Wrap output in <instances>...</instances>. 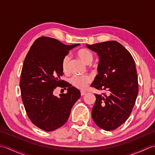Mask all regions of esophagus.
I'll list each match as a JSON object with an SVG mask.
<instances>
[{"label": "esophagus", "instance_id": "34e87169", "mask_svg": "<svg viewBox=\"0 0 155 155\" xmlns=\"http://www.w3.org/2000/svg\"><path fill=\"white\" fill-rule=\"evenodd\" d=\"M86 92H85V91H81V96H84V95L86 94Z\"/></svg>", "mask_w": 155, "mask_h": 155}]
</instances>
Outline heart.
I'll return each mask as SVG.
<instances>
[{"instance_id":"b5f03b06","label":"heart","mask_w":155,"mask_h":155,"mask_svg":"<svg viewBox=\"0 0 155 155\" xmlns=\"http://www.w3.org/2000/svg\"><path fill=\"white\" fill-rule=\"evenodd\" d=\"M77 55L83 62L86 64H91L93 61H94V55L88 49H82L77 52ZM71 57L69 55H66L64 57L62 63H61V67L64 73H67L69 71V62ZM92 78L88 75L85 76H74L71 78V83L75 87L79 89H84L90 82H91Z\"/></svg>"}]
</instances>
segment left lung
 Here are the masks:
<instances>
[{
  "instance_id": "left-lung-1",
  "label": "left lung",
  "mask_w": 155,
  "mask_h": 155,
  "mask_svg": "<svg viewBox=\"0 0 155 155\" xmlns=\"http://www.w3.org/2000/svg\"><path fill=\"white\" fill-rule=\"evenodd\" d=\"M86 46L99 57L98 74L91 86L107 94H95L94 123L104 130L120 127L131 114L138 95V77L131 53L116 41Z\"/></svg>"
}]
</instances>
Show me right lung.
<instances>
[{
	"label": "right lung",
	"mask_w": 155,
	"mask_h": 155,
	"mask_svg": "<svg viewBox=\"0 0 155 155\" xmlns=\"http://www.w3.org/2000/svg\"><path fill=\"white\" fill-rule=\"evenodd\" d=\"M79 45H67L56 39L41 37L24 59L20 82L21 100L31 121L45 131L63 126L81 97L79 90L61 79L63 58ZM57 86L68 87V92L55 96L53 91Z\"/></svg>",
	"instance_id": "obj_1"
}]
</instances>
